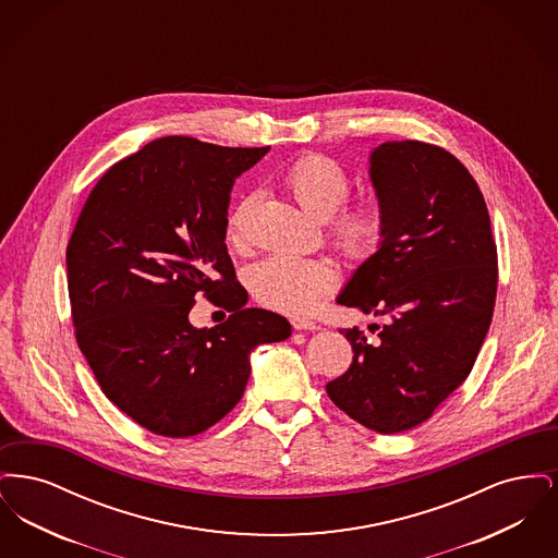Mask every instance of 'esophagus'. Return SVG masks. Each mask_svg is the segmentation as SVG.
Here are the masks:
<instances>
[{
    "label": "esophagus",
    "instance_id": "1",
    "mask_svg": "<svg viewBox=\"0 0 558 558\" xmlns=\"http://www.w3.org/2000/svg\"><path fill=\"white\" fill-rule=\"evenodd\" d=\"M292 328H294V330H319V326L316 322L305 318H292Z\"/></svg>",
    "mask_w": 558,
    "mask_h": 558
}]
</instances>
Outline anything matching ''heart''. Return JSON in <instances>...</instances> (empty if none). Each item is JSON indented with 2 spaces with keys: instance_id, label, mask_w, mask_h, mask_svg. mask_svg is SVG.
Masks as SVG:
<instances>
[{
  "instance_id": "b5f03b06",
  "label": "heart",
  "mask_w": 558,
  "mask_h": 558,
  "mask_svg": "<svg viewBox=\"0 0 558 558\" xmlns=\"http://www.w3.org/2000/svg\"><path fill=\"white\" fill-rule=\"evenodd\" d=\"M287 186L294 201L318 219H328L343 207L349 196V178L337 160L307 155L296 160L287 173ZM253 198H244L230 215L228 239L242 246L246 242V221ZM385 232V219L376 205H360L343 213L332 226V239L347 257L362 262L376 253ZM339 282L332 264L324 259H303L294 255H269L248 271L253 294L278 312L310 314L324 294Z\"/></svg>"
}]
</instances>
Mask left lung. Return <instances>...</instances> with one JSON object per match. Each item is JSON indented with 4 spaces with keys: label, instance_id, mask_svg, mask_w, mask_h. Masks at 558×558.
I'll use <instances>...</instances> for the list:
<instances>
[{
    "label": "left lung",
    "instance_id": "8db88e82",
    "mask_svg": "<svg viewBox=\"0 0 558 558\" xmlns=\"http://www.w3.org/2000/svg\"><path fill=\"white\" fill-rule=\"evenodd\" d=\"M368 175L385 232L337 303L389 322L374 324L376 341L343 332L353 362L326 391L349 418L393 435L425 423L473 371L494 316L498 253L477 182L448 150L385 142Z\"/></svg>",
    "mask_w": 558,
    "mask_h": 558
}]
</instances>
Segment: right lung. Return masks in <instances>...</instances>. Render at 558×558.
<instances>
[{
    "instance_id": "1",
    "label": "right lung",
    "mask_w": 558,
    "mask_h": 558,
    "mask_svg": "<svg viewBox=\"0 0 558 558\" xmlns=\"http://www.w3.org/2000/svg\"><path fill=\"white\" fill-rule=\"evenodd\" d=\"M267 150L159 137L108 169L69 240L81 353L105 396L162 437H192L221 421L244 393L251 351L291 337L289 319L244 307L226 246L234 180ZM198 291L233 316L192 327Z\"/></svg>"
}]
</instances>
